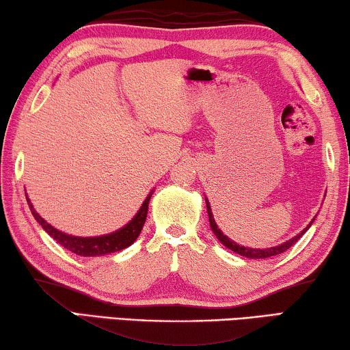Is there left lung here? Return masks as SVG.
<instances>
[{
	"label": "left lung",
	"instance_id": "8db88e82",
	"mask_svg": "<svg viewBox=\"0 0 350 350\" xmlns=\"http://www.w3.org/2000/svg\"><path fill=\"white\" fill-rule=\"evenodd\" d=\"M205 200H206V211H208V217H209V227H211L213 233L216 234V238L225 247H227V249H230L231 252H234V254H238V255L244 256V258H250V260H265V258H271V256L280 255V254H283V252H286L289 247H293L300 238H302V234L311 227V224H313L314 219H316V216H314L313 220H311V222L306 225V227L302 231H300L299 234H295L294 238L284 241V243H282V244L273 245V247H267V249H252V247L239 245L238 243H234V241H231L227 234L222 233V230L217 227L216 220H214V216H213V213H211V205H209L208 198H205Z\"/></svg>",
	"mask_w": 350,
	"mask_h": 350
}]
</instances>
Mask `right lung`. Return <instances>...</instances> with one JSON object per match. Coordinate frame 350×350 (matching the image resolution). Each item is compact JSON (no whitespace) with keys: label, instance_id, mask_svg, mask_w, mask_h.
<instances>
[{"label":"right lung","instance_id":"obj_1","mask_svg":"<svg viewBox=\"0 0 350 350\" xmlns=\"http://www.w3.org/2000/svg\"><path fill=\"white\" fill-rule=\"evenodd\" d=\"M152 193L153 191L148 193L147 198H145L142 206L139 208V211L136 213V216H134L126 225H123L122 228L107 234L89 236V238H84V236L67 234L64 233V231L55 228L53 225L48 224L44 217L39 216V213H37L34 206H32L28 196H26V202H28L32 216H34L37 222L42 225V228H44L53 239L57 241L64 249H67L72 252V254H77L79 256H101V255L114 254V252L126 249V247H130L134 241L137 239V236L141 234L142 231L145 219H147L148 203H150V198H152Z\"/></svg>","mask_w":350,"mask_h":350}]
</instances>
